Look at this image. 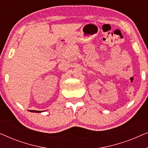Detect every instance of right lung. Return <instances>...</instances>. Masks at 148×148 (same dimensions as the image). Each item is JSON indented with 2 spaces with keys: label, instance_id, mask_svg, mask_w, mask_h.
<instances>
[{
  "label": "right lung",
  "instance_id": "obj_1",
  "mask_svg": "<svg viewBox=\"0 0 148 148\" xmlns=\"http://www.w3.org/2000/svg\"><path fill=\"white\" fill-rule=\"evenodd\" d=\"M29 112H41V111H38V110H29Z\"/></svg>",
  "mask_w": 148,
  "mask_h": 148
}]
</instances>
